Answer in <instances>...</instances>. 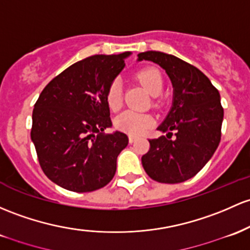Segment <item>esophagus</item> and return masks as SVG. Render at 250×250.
I'll list each match as a JSON object with an SVG mask.
<instances>
[{
	"label": "esophagus",
	"mask_w": 250,
	"mask_h": 250,
	"mask_svg": "<svg viewBox=\"0 0 250 250\" xmlns=\"http://www.w3.org/2000/svg\"><path fill=\"white\" fill-rule=\"evenodd\" d=\"M136 140H138V138H136V136L129 135V142H130V144H133V142H135Z\"/></svg>",
	"instance_id": "obj_1"
}]
</instances>
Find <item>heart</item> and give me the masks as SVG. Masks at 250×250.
I'll return each instance as SVG.
<instances>
[{
    "instance_id": "obj_1",
    "label": "heart",
    "mask_w": 250,
    "mask_h": 250,
    "mask_svg": "<svg viewBox=\"0 0 250 250\" xmlns=\"http://www.w3.org/2000/svg\"><path fill=\"white\" fill-rule=\"evenodd\" d=\"M136 78L145 86L148 94L156 97L163 91V78L160 72L155 68H144L136 75ZM106 103L112 111H116L122 106V85L119 79H115L109 85L106 91ZM153 125L150 115L127 110L115 119V125L117 129L125 131L131 135L144 134Z\"/></svg>"
}]
</instances>
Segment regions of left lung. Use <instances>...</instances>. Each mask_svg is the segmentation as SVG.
<instances>
[{"label":"left lung","instance_id":"left-lung-1","mask_svg":"<svg viewBox=\"0 0 250 250\" xmlns=\"http://www.w3.org/2000/svg\"><path fill=\"white\" fill-rule=\"evenodd\" d=\"M138 57V62L164 68L173 86L172 106L158 127L166 136L149 140L142 166L155 182L183 183L198 173L217 149L223 122L221 96L202 71L175 56L147 51Z\"/></svg>","mask_w":250,"mask_h":250}]
</instances>
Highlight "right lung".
<instances>
[{
  "label": "right lung",
  "instance_id": "add662e5",
  "mask_svg": "<svg viewBox=\"0 0 250 250\" xmlns=\"http://www.w3.org/2000/svg\"><path fill=\"white\" fill-rule=\"evenodd\" d=\"M130 54H97L77 62L38 98L31 139L43 173L62 188L91 192L114 178L128 136L117 130L104 134L112 125L105 96Z\"/></svg>",
  "mask_w": 250,
  "mask_h": 250
}]
</instances>
